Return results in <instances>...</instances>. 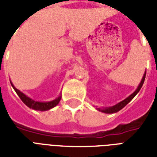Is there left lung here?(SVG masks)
<instances>
[{
  "label": "left lung",
  "mask_w": 157,
  "mask_h": 157,
  "mask_svg": "<svg viewBox=\"0 0 157 157\" xmlns=\"http://www.w3.org/2000/svg\"><path fill=\"white\" fill-rule=\"evenodd\" d=\"M145 75H146V71L145 72V74H144V75H143V78H142L141 82H140V85H139L138 88L136 89V90H135V92H134V93H132L131 95L129 96V97H128L127 98L124 99V101H122V102H118V104L113 106V107H110V108H107V109H103L98 108V110H99V111H101V112L102 113H113L118 112V111H119V110H121L123 108H124L125 106L127 105L128 102H130L132 99L135 98V96L139 92H140V88L142 87V86H143V84H144V82H145Z\"/></svg>",
  "instance_id": "obj_1"
}]
</instances>
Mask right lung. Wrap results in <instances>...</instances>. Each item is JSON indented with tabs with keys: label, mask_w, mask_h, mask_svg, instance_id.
Segmentation results:
<instances>
[{
	"label": "right lung",
	"mask_w": 157,
	"mask_h": 157,
	"mask_svg": "<svg viewBox=\"0 0 157 157\" xmlns=\"http://www.w3.org/2000/svg\"><path fill=\"white\" fill-rule=\"evenodd\" d=\"M13 89L15 90V92H17V94L19 96V98H21L22 102L25 103L26 105L28 106L29 108L33 109H35V110H39V111H46V110H48V109L54 108L55 106L58 104L59 101H60V96L58 98H56L55 100H53L51 102H36L33 99L29 98V97H27L25 94H23L22 92H20L18 89H17L12 85V83H11Z\"/></svg>",
	"instance_id": "obj_1"
}]
</instances>
